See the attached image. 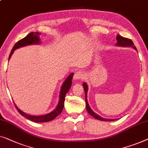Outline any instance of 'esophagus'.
<instances>
[{
  "label": "esophagus",
  "instance_id": "34e87169",
  "mask_svg": "<svg viewBox=\"0 0 148 148\" xmlns=\"http://www.w3.org/2000/svg\"><path fill=\"white\" fill-rule=\"evenodd\" d=\"M83 76H84V75L81 71H77L75 73L74 75V77H73V79L75 80H79V79H81L83 78Z\"/></svg>",
  "mask_w": 148,
  "mask_h": 148
}]
</instances>
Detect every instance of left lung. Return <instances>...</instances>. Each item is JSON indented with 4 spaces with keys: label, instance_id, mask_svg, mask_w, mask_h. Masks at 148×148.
<instances>
[{
    "label": "left lung",
    "instance_id": "left-lung-1",
    "mask_svg": "<svg viewBox=\"0 0 148 148\" xmlns=\"http://www.w3.org/2000/svg\"><path fill=\"white\" fill-rule=\"evenodd\" d=\"M116 40H117V43L115 44L116 46H119V47H130L134 48L135 50L137 51L136 47H135L134 42H133L132 40L131 39H129V38H125L121 37V36L117 35L116 37ZM83 88H84V91L85 93V107H86V110L88 112L89 114H90L91 116H93V117H95V119H99V120L101 121H115L117 120V119H106L103 118V117H101L100 115H99L97 113L94 112V111L91 110V108H90L89 105L88 103V101H87V91H88V85L85 82L83 83Z\"/></svg>",
    "mask_w": 148,
    "mask_h": 148
}]
</instances>
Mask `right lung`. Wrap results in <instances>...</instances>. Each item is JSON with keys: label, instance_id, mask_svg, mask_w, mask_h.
I'll use <instances>...</instances> for the list:
<instances>
[{"label": "right lung", "instance_id": "obj_1", "mask_svg": "<svg viewBox=\"0 0 148 148\" xmlns=\"http://www.w3.org/2000/svg\"><path fill=\"white\" fill-rule=\"evenodd\" d=\"M40 33H37V32H32V33H29V35H27L25 38H23V39L18 40L16 43L14 45L13 48H12L11 52H10V54L9 55V58L8 59H10L12 55L13 54L14 51H15L16 49L23 47H25L27 45H38L40 43V39L39 38V35ZM73 76V73H71L69 76L67 77V79H65V81H64L63 85H62L61 88V91H60L59 94V99L58 104L56 107V108L54 110L51 111V112L47 113L45 115H31L29 114H27V113L23 112V111H21L20 109H19L18 107H17L15 103H14V106H15L16 110L20 113L21 115H22L23 117H25V118L27 119H29L33 122H48L50 121L53 119H54L55 117L62 112L63 111V109L64 108V103H65V95L69 91L70 87H71V83H72V79Z\"/></svg>", "mask_w": 148, "mask_h": 148}]
</instances>
